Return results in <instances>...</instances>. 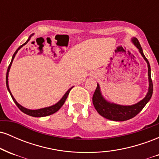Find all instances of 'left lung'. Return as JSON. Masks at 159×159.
Returning a JSON list of instances; mask_svg holds the SVG:
<instances>
[{
    "label": "left lung",
    "instance_id": "obj_1",
    "mask_svg": "<svg viewBox=\"0 0 159 159\" xmlns=\"http://www.w3.org/2000/svg\"><path fill=\"white\" fill-rule=\"evenodd\" d=\"M132 43L134 46L139 51L140 54L143 57V59L147 63L148 67V80H149V87L148 92L143 99L140 100L138 103L132 105H122L118 104L112 103L108 102L104 98L102 94L100 86L97 84V87L95 90L93 96V104L97 112L103 117L107 120H113V121H125L135 116L137 114H139L144 106L148 103L150 100L152 95L153 85L152 78H151V68L148 60L146 58L143 54V49L140 46L139 41L135 37L132 39Z\"/></svg>",
    "mask_w": 159,
    "mask_h": 159
}]
</instances>
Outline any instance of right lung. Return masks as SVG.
Returning <instances> with one entry per match:
<instances>
[{
    "label": "right lung",
    "instance_id": "right-lung-1",
    "mask_svg": "<svg viewBox=\"0 0 159 159\" xmlns=\"http://www.w3.org/2000/svg\"><path fill=\"white\" fill-rule=\"evenodd\" d=\"M34 35V34H31L30 36H29V38L27 39V40L26 42H25V43H24L23 45H21V46H19V48H18L17 50L16 51V52L14 53V54L12 55V61H11L10 65H9L8 66V69H7V76H6V84H7V90H8L9 93H10L11 97H12V100H13V102H15V104L16 105H17V107H19V108L22 111L23 113H25V114H26L27 115H29V116H34V117H43V116H49V115L51 114H54V113L57 112L58 110H59L61 107L63 106V105L64 104L66 99L67 96H68V95L69 93V92H70L71 89L72 88V87H71V88H69L68 90L66 92V93L63 95V96L61 98V100H60L59 102H57L56 104H54V105H52V106H49V107H43V108H40V109H36V110H30V109H27L26 107L21 106V105H20L19 103L17 102V101L15 99V98L13 97V96H12V93H11V91L10 90V87H9V84H8V76H9V72H10V67L11 66H12V61H13L14 58H15L16 57V54H17V52H19V50H20L24 45H25L27 44V43H28L29 41H30V38H31V36Z\"/></svg>",
    "mask_w": 159,
    "mask_h": 159
}]
</instances>
